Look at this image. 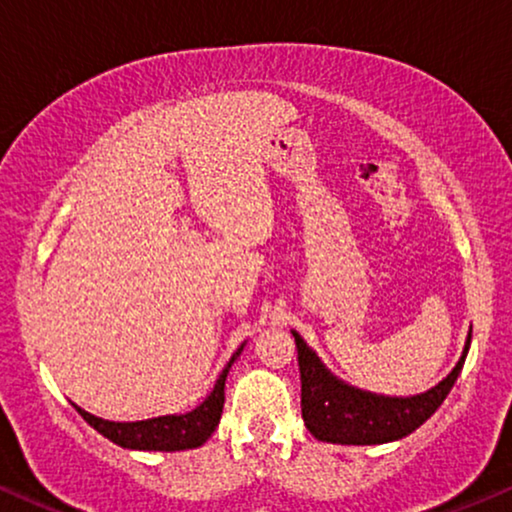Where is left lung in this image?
I'll list each match as a JSON object with an SVG mask.
<instances>
[{
  "label": "left lung",
  "instance_id": "obj_1",
  "mask_svg": "<svg viewBox=\"0 0 512 512\" xmlns=\"http://www.w3.org/2000/svg\"><path fill=\"white\" fill-rule=\"evenodd\" d=\"M293 338L302 383V418L307 430L321 442L366 446L397 442L411 435L442 406L468 357L472 335L465 340L454 371L432 390L413 397H385L342 383L307 347L300 333L293 331Z\"/></svg>",
  "mask_w": 512,
  "mask_h": 512
}]
</instances>
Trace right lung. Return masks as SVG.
<instances>
[{
	"label": "right lung",
	"mask_w": 512,
	"mask_h": 512,
	"mask_svg": "<svg viewBox=\"0 0 512 512\" xmlns=\"http://www.w3.org/2000/svg\"><path fill=\"white\" fill-rule=\"evenodd\" d=\"M243 345L236 349L234 357L229 359V364L224 366V371L219 373L215 387L205 397V401L189 413H174V416H158L148 420H134V423H115V420H103L96 418L92 413H87L80 406L73 404L77 413L87 420L96 432H101L103 437L111 439L113 444L122 446V449H137V451H186V449H198L200 444L208 442V437L215 432L222 418L224 409V383L229 368L234 361L241 357Z\"/></svg>",
	"instance_id": "add662e5"
}]
</instances>
